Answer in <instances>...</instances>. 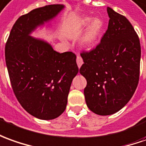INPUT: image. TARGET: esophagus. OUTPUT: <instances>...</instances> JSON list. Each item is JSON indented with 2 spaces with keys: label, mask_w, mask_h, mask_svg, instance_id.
<instances>
[{
  "label": "esophagus",
  "mask_w": 146,
  "mask_h": 146,
  "mask_svg": "<svg viewBox=\"0 0 146 146\" xmlns=\"http://www.w3.org/2000/svg\"><path fill=\"white\" fill-rule=\"evenodd\" d=\"M76 62H77V65H78V67L79 68L81 67V66L83 65V59H82V57L80 56H77V58H76Z\"/></svg>",
  "instance_id": "esophagus-1"
}]
</instances>
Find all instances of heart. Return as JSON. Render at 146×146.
Segmentation results:
<instances>
[{
    "label": "heart",
    "instance_id": "heart-1",
    "mask_svg": "<svg viewBox=\"0 0 146 146\" xmlns=\"http://www.w3.org/2000/svg\"><path fill=\"white\" fill-rule=\"evenodd\" d=\"M87 27L88 28L81 40V44L83 48L90 49L98 44L100 38L102 37L105 25L103 21L100 18L82 17L71 24L70 30L72 32H80L86 29Z\"/></svg>",
    "mask_w": 146,
    "mask_h": 146
}]
</instances>
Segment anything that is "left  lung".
Listing matches in <instances>:
<instances>
[{
  "mask_svg": "<svg viewBox=\"0 0 146 146\" xmlns=\"http://www.w3.org/2000/svg\"><path fill=\"white\" fill-rule=\"evenodd\" d=\"M108 29L101 43L81 53L80 74L86 79L84 96L88 108L98 115H110L132 98L139 80L141 45L132 25L107 7Z\"/></svg>",
  "mask_w": 146,
  "mask_h": 146,
  "instance_id": "1",
  "label": "left lung"
}]
</instances>
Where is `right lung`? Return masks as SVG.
Wrapping results in <instances>:
<instances>
[{
  "label": "right lung",
  "mask_w": 146,
  "mask_h": 146,
  "mask_svg": "<svg viewBox=\"0 0 146 146\" xmlns=\"http://www.w3.org/2000/svg\"><path fill=\"white\" fill-rule=\"evenodd\" d=\"M64 8V5H50L21 16L5 45L6 66L14 94L28 113L42 120H52L63 113L79 68L74 53L57 52L48 42L31 34Z\"/></svg>",
  "instance_id": "1"
}]
</instances>
